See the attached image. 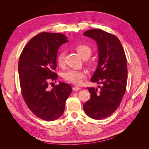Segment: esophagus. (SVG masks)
Segmentation results:
<instances>
[{"label": "esophagus", "mask_w": 149, "mask_h": 149, "mask_svg": "<svg viewBox=\"0 0 149 149\" xmlns=\"http://www.w3.org/2000/svg\"><path fill=\"white\" fill-rule=\"evenodd\" d=\"M81 89V88L78 86H74L73 88V89L74 90V91H77V90H80Z\"/></svg>", "instance_id": "esophagus-1"}]
</instances>
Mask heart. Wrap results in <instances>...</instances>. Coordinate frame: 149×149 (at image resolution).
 Wrapping results in <instances>:
<instances>
[{"label": "heart", "mask_w": 149, "mask_h": 149, "mask_svg": "<svg viewBox=\"0 0 149 149\" xmlns=\"http://www.w3.org/2000/svg\"><path fill=\"white\" fill-rule=\"evenodd\" d=\"M76 52L82 57H89L91 55V49L86 45H78L75 47ZM65 53L63 50L58 53L56 56V62L58 65L63 66L65 63ZM63 77L67 81L75 84H80L83 81V79L86 77V72L84 70H77L70 69L65 71L63 73Z\"/></svg>", "instance_id": "obj_1"}]
</instances>
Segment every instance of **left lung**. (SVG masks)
<instances>
[{"label":"left lung","mask_w":149,"mask_h":149,"mask_svg":"<svg viewBox=\"0 0 149 149\" xmlns=\"http://www.w3.org/2000/svg\"><path fill=\"white\" fill-rule=\"evenodd\" d=\"M84 35L97 43L99 62L91 81L102 86H99V90L87 88L91 97L84 104L83 109L90 118L100 120L116 111L123 100L127 81V59L115 35L101 29L87 30Z\"/></svg>","instance_id":"obj_1"}]
</instances>
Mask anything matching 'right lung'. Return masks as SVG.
Wrapping results in <instances>:
<instances>
[{
  "label": "right lung",
  "instance_id": "add662e5",
  "mask_svg": "<svg viewBox=\"0 0 149 149\" xmlns=\"http://www.w3.org/2000/svg\"><path fill=\"white\" fill-rule=\"evenodd\" d=\"M67 42L66 36L60 33H40L26 45L19 58L22 95L29 109L46 121L55 120L63 114L72 91L71 86L65 83L52 89L48 86L49 80L58 78L54 72L58 49Z\"/></svg>",
  "mask_w": 149,
  "mask_h": 149
}]
</instances>
